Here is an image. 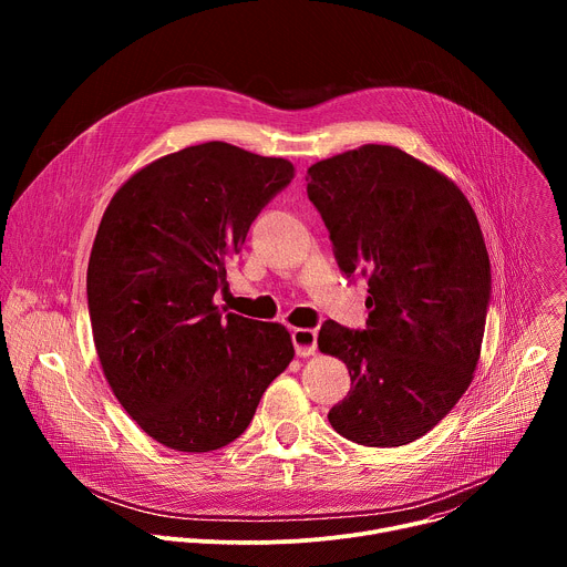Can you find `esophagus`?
<instances>
[{
  "label": "esophagus",
  "instance_id": "obj_1",
  "mask_svg": "<svg viewBox=\"0 0 567 567\" xmlns=\"http://www.w3.org/2000/svg\"><path fill=\"white\" fill-rule=\"evenodd\" d=\"M291 341L296 348L298 357H311L318 348V334L316 330H307V328H296L291 332Z\"/></svg>",
  "mask_w": 567,
  "mask_h": 567
}]
</instances>
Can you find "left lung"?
<instances>
[{
    "label": "left lung",
    "mask_w": 567,
    "mask_h": 567,
    "mask_svg": "<svg viewBox=\"0 0 567 567\" xmlns=\"http://www.w3.org/2000/svg\"><path fill=\"white\" fill-rule=\"evenodd\" d=\"M339 269L368 278L365 328L326 320L318 348L352 379L328 420L363 446L426 435L471 383L492 300V265L462 190L392 145H363L307 171Z\"/></svg>",
    "instance_id": "8db88e82"
}]
</instances>
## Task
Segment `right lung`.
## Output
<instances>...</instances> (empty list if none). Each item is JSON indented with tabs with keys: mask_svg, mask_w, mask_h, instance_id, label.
I'll list each match as a JSON object with an SVG mask.
<instances>
[{
	"mask_svg": "<svg viewBox=\"0 0 567 567\" xmlns=\"http://www.w3.org/2000/svg\"><path fill=\"white\" fill-rule=\"evenodd\" d=\"M291 179L285 158L210 141L138 171L101 219L87 269L96 352L121 406L168 449L230 444L293 359L278 322L213 302L226 260Z\"/></svg>",
	"mask_w": 567,
	"mask_h": 567,
	"instance_id": "add662e5",
	"label": "right lung"
}]
</instances>
